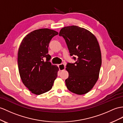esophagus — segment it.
Wrapping results in <instances>:
<instances>
[{
	"label": "esophagus",
	"instance_id": "34e87169",
	"mask_svg": "<svg viewBox=\"0 0 123 123\" xmlns=\"http://www.w3.org/2000/svg\"><path fill=\"white\" fill-rule=\"evenodd\" d=\"M58 67L59 68V69L60 71H62L64 70L65 69V65L64 64H61L58 65Z\"/></svg>",
	"mask_w": 123,
	"mask_h": 123
}]
</instances>
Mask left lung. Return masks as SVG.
I'll use <instances>...</instances> for the list:
<instances>
[{"label": "left lung", "mask_w": 123, "mask_h": 123, "mask_svg": "<svg viewBox=\"0 0 123 123\" xmlns=\"http://www.w3.org/2000/svg\"><path fill=\"white\" fill-rule=\"evenodd\" d=\"M59 35L65 39L70 55L76 61L66 65L69 74L65 80L67 88L74 93L86 94L97 82L102 64L97 39L87 30L76 25L62 28Z\"/></svg>", "instance_id": "obj_1"}]
</instances>
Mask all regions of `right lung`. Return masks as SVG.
<instances>
[{
  "mask_svg": "<svg viewBox=\"0 0 123 123\" xmlns=\"http://www.w3.org/2000/svg\"><path fill=\"white\" fill-rule=\"evenodd\" d=\"M58 34L49 29L36 30L21 43L18 53L19 74L32 93L40 95L49 91L57 77L58 67L50 62L48 47L52 38Z\"/></svg>",
  "mask_w": 123,
  "mask_h": 123,
  "instance_id": "add662e5",
  "label": "right lung"
}]
</instances>
